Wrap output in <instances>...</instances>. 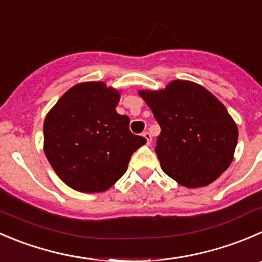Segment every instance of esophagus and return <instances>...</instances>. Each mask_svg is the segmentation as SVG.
Instances as JSON below:
<instances>
[{
	"label": "esophagus",
	"instance_id": "34e87169",
	"mask_svg": "<svg viewBox=\"0 0 262 262\" xmlns=\"http://www.w3.org/2000/svg\"><path fill=\"white\" fill-rule=\"evenodd\" d=\"M143 137L144 138L147 139V143H151L152 142V136H151V133H149V132H143Z\"/></svg>",
	"mask_w": 262,
	"mask_h": 262
}]
</instances>
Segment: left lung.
Here are the masks:
<instances>
[{
	"mask_svg": "<svg viewBox=\"0 0 262 262\" xmlns=\"http://www.w3.org/2000/svg\"><path fill=\"white\" fill-rule=\"evenodd\" d=\"M161 128L155 148L165 174L188 188L210 184L229 167L238 128L225 106L202 85L174 80L141 91Z\"/></svg>",
	"mask_w": 262,
	"mask_h": 262,
	"instance_id": "obj_1",
	"label": "left lung"
}]
</instances>
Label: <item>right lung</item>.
Instances as JSON below:
<instances>
[{"label": "right lung", "instance_id": "right-lung-1", "mask_svg": "<svg viewBox=\"0 0 262 262\" xmlns=\"http://www.w3.org/2000/svg\"><path fill=\"white\" fill-rule=\"evenodd\" d=\"M119 100L120 93L105 83H80L46 116V157L73 189H108L125 174L134 151L146 143V138L129 130L130 119L116 113Z\"/></svg>", "mask_w": 262, "mask_h": 262}]
</instances>
